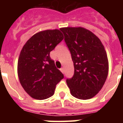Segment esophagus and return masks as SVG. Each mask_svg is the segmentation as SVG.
<instances>
[{"label":"esophagus","mask_w":123,"mask_h":123,"mask_svg":"<svg viewBox=\"0 0 123 123\" xmlns=\"http://www.w3.org/2000/svg\"><path fill=\"white\" fill-rule=\"evenodd\" d=\"M60 70H61V71L62 73H64V68H61V69H60Z\"/></svg>","instance_id":"34e87169"}]
</instances>
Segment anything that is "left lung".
<instances>
[{"label": "left lung", "mask_w": 123, "mask_h": 123, "mask_svg": "<svg viewBox=\"0 0 123 123\" xmlns=\"http://www.w3.org/2000/svg\"><path fill=\"white\" fill-rule=\"evenodd\" d=\"M60 30L75 68L73 77L66 79L71 95L80 99L92 98L101 89L108 75L109 62L105 48L96 36L84 28Z\"/></svg>", "instance_id": "obj_1"}]
</instances>
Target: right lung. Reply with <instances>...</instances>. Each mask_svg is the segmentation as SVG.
<instances>
[{"instance_id":"obj_1","label":"right lung","mask_w":123,"mask_h":123,"mask_svg":"<svg viewBox=\"0 0 123 123\" xmlns=\"http://www.w3.org/2000/svg\"><path fill=\"white\" fill-rule=\"evenodd\" d=\"M64 39L59 30H46L32 36L22 48L18 61L20 84L32 98L44 99L54 95L64 78L50 53Z\"/></svg>"}]
</instances>
